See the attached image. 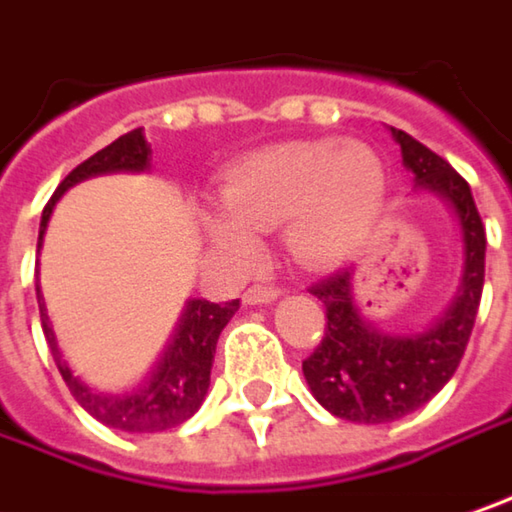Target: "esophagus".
<instances>
[{
    "label": "esophagus",
    "mask_w": 512,
    "mask_h": 512,
    "mask_svg": "<svg viewBox=\"0 0 512 512\" xmlns=\"http://www.w3.org/2000/svg\"><path fill=\"white\" fill-rule=\"evenodd\" d=\"M281 295V289L272 284H255L246 289V295H243V301L246 304H269V301H275Z\"/></svg>",
    "instance_id": "1"
}]
</instances>
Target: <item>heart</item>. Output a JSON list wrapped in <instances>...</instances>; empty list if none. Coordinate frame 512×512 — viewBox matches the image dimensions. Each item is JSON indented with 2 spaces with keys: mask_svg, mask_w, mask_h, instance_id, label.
<instances>
[{
  "mask_svg": "<svg viewBox=\"0 0 512 512\" xmlns=\"http://www.w3.org/2000/svg\"><path fill=\"white\" fill-rule=\"evenodd\" d=\"M385 199V167L368 144L336 138L286 141L243 156L220 188L223 211L205 214L208 240L249 260L257 231L286 223V246L307 266L353 255Z\"/></svg>",
  "mask_w": 512,
  "mask_h": 512,
  "instance_id": "heart-1",
  "label": "heart"
}]
</instances>
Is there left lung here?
Returning a JSON list of instances; mask_svg holds the SVG:
<instances>
[{
  "label": "left lung",
  "mask_w": 512,
  "mask_h": 512,
  "mask_svg": "<svg viewBox=\"0 0 512 512\" xmlns=\"http://www.w3.org/2000/svg\"><path fill=\"white\" fill-rule=\"evenodd\" d=\"M403 165L417 188H429L455 214L464 243L461 286L443 316L429 327L388 336L371 327L353 298V272L342 269L310 292L327 310L321 345L304 359V379L321 406L350 423H391L420 406L452 379L464 359L484 289L487 234L472 191L461 173L426 144L391 127Z\"/></svg>",
  "instance_id": "1"
}]
</instances>
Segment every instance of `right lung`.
Returning <instances> with one entry per match:
<instances>
[{
    "label": "right lung",
    "mask_w": 512,
    "mask_h": 512,
    "mask_svg": "<svg viewBox=\"0 0 512 512\" xmlns=\"http://www.w3.org/2000/svg\"><path fill=\"white\" fill-rule=\"evenodd\" d=\"M147 167H150V144H147L141 127L115 138L109 147L98 150L86 162H80L60 182V188L54 191V196L43 208L37 249L43 246V234H46L57 199L72 185L89 179V176H98V173L147 170ZM37 304H40V321H43V333H46V342L51 347V356L57 362V371L63 376V382L69 385L72 397L106 426L121 429V432H138V435L165 432L173 426H182L188 417H194L196 408L202 406V400L208 394V385H211V365H214V353H217V339H220L223 327L231 321V316L240 310V298L226 301V304H214L205 298L188 301L185 313L179 318V327L173 333V342L167 345L162 362L156 365L153 374L147 376V382L138 385L130 394H101V391H92L89 385H83L69 371V365L63 362L54 330H51V321H48L40 284H37Z\"/></svg>",
    "instance_id": "1"
}]
</instances>
